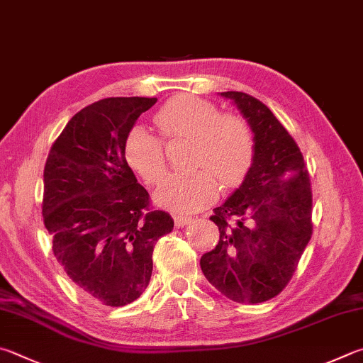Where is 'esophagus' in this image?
Segmentation results:
<instances>
[{
	"label": "esophagus",
	"instance_id": "esophagus-1",
	"mask_svg": "<svg viewBox=\"0 0 363 363\" xmlns=\"http://www.w3.org/2000/svg\"><path fill=\"white\" fill-rule=\"evenodd\" d=\"M190 222H194V219H192V217H189V216H176V217H174V223H176V227L189 225Z\"/></svg>",
	"mask_w": 363,
	"mask_h": 363
}]
</instances>
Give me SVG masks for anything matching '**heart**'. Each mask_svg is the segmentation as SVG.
Here are the masks:
<instances>
[{"label":"heart","mask_w":363,"mask_h":363,"mask_svg":"<svg viewBox=\"0 0 363 363\" xmlns=\"http://www.w3.org/2000/svg\"><path fill=\"white\" fill-rule=\"evenodd\" d=\"M154 123L167 141L192 140L190 168L186 174L168 177L155 194L163 208L192 213L209 203L223 187H236L246 179L255 157V140L241 116L219 114L216 104L200 96L182 94L157 111ZM127 163L144 182L157 184L167 174V147L160 136L146 127H133L125 138Z\"/></svg>","instance_id":"heart-1"}]
</instances>
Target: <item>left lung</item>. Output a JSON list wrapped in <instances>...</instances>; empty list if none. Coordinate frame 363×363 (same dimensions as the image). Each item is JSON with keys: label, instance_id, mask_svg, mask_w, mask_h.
<instances>
[{"label": "left lung", "instance_id": "left-lung-1", "mask_svg": "<svg viewBox=\"0 0 363 363\" xmlns=\"http://www.w3.org/2000/svg\"><path fill=\"white\" fill-rule=\"evenodd\" d=\"M220 95L247 118L255 157L240 189L209 217L220 238L200 267L220 294L255 305L284 291L311 240V179L298 144L268 106L242 91Z\"/></svg>", "mask_w": 363, "mask_h": 363}]
</instances>
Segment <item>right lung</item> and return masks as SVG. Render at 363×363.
I'll return each mask as SVG.
<instances>
[{"label":"right lung","mask_w":363,"mask_h":363,"mask_svg":"<svg viewBox=\"0 0 363 363\" xmlns=\"http://www.w3.org/2000/svg\"><path fill=\"white\" fill-rule=\"evenodd\" d=\"M157 98H104L72 116L44 167L43 217L57 262L85 298L125 306L152 276V252L174 227L150 208L125 159L128 131Z\"/></svg>","instance_id":"1"}]
</instances>
